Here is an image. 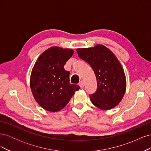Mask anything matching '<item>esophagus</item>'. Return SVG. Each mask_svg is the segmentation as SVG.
<instances>
[{
	"label": "esophagus",
	"instance_id": "esophagus-1",
	"mask_svg": "<svg viewBox=\"0 0 151 151\" xmlns=\"http://www.w3.org/2000/svg\"><path fill=\"white\" fill-rule=\"evenodd\" d=\"M79 86L81 87V88H83L84 86V82H83V81H81L79 82Z\"/></svg>",
	"mask_w": 151,
	"mask_h": 151
}]
</instances>
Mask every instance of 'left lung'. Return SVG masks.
<instances>
[{
	"label": "left lung",
	"instance_id": "1",
	"mask_svg": "<svg viewBox=\"0 0 151 151\" xmlns=\"http://www.w3.org/2000/svg\"><path fill=\"white\" fill-rule=\"evenodd\" d=\"M79 57L93 68L96 77L97 90L90 100L98 108L107 110L119 104L126 90L123 68L110 50L102 45L93 48H78Z\"/></svg>",
	"mask_w": 151,
	"mask_h": 151
}]
</instances>
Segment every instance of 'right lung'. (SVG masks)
Segmentation results:
<instances>
[{
	"label": "right lung",
	"instance_id": "add662e5",
	"mask_svg": "<svg viewBox=\"0 0 151 151\" xmlns=\"http://www.w3.org/2000/svg\"><path fill=\"white\" fill-rule=\"evenodd\" d=\"M72 49L53 47L40 55L33 68L30 87L36 101L47 111H60L80 87L71 84L70 72L64 69L72 56Z\"/></svg>",
	"mask_w": 151,
	"mask_h": 151
}]
</instances>
